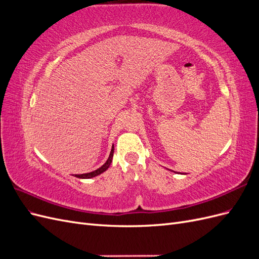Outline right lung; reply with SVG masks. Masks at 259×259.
<instances>
[{
	"instance_id": "obj_1",
	"label": "right lung",
	"mask_w": 259,
	"mask_h": 259,
	"mask_svg": "<svg viewBox=\"0 0 259 259\" xmlns=\"http://www.w3.org/2000/svg\"><path fill=\"white\" fill-rule=\"evenodd\" d=\"M113 151H114V147H113V145H112V149H111L110 155H109L108 160L106 161V163L104 164L103 166H100L99 168H97V169H95V170L91 171V173H86V174H80V175H75V177H77V178H82V179H89V178H93V177H95V176H98V175H100L101 173H104V171H106V170L108 169V167L110 166V164H111V162H112V158H113Z\"/></svg>"
}]
</instances>
